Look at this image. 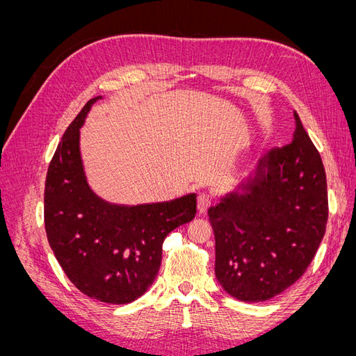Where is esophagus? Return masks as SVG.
Wrapping results in <instances>:
<instances>
[{"mask_svg":"<svg viewBox=\"0 0 356 356\" xmlns=\"http://www.w3.org/2000/svg\"><path fill=\"white\" fill-rule=\"evenodd\" d=\"M211 196L207 195V193H200V195L197 196V211L199 213H204L208 211V208L211 207Z\"/></svg>","mask_w":356,"mask_h":356,"instance_id":"34e87169","label":"esophagus"}]
</instances>
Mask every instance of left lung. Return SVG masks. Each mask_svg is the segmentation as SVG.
<instances>
[{
	"mask_svg": "<svg viewBox=\"0 0 356 356\" xmlns=\"http://www.w3.org/2000/svg\"><path fill=\"white\" fill-rule=\"evenodd\" d=\"M293 141L258 160L252 174L208 209L215 276L246 303L281 294L303 276L325 234L327 177L294 113Z\"/></svg>",
	"mask_w": 356,
	"mask_h": 356,
	"instance_id": "8db88e82",
	"label": "left lung"
}]
</instances>
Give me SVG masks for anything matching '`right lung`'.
<instances>
[{
	"label": "right lung",
	"mask_w": 356,
	"mask_h": 356,
	"mask_svg": "<svg viewBox=\"0 0 356 356\" xmlns=\"http://www.w3.org/2000/svg\"><path fill=\"white\" fill-rule=\"evenodd\" d=\"M96 96L68 126L46 177L47 241L70 281L104 303L126 305L152 286L166 236L195 218L196 195L127 207L96 196L86 179L80 127Z\"/></svg>",
	"instance_id": "1"
}]
</instances>
